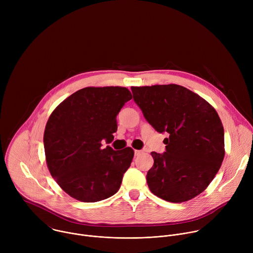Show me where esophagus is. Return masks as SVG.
Wrapping results in <instances>:
<instances>
[{
  "label": "esophagus",
  "mask_w": 253,
  "mask_h": 253,
  "mask_svg": "<svg viewBox=\"0 0 253 253\" xmlns=\"http://www.w3.org/2000/svg\"><path fill=\"white\" fill-rule=\"evenodd\" d=\"M134 153H135V155L137 156V155H140V154L142 153V151H141V150H135V151H134Z\"/></svg>",
  "instance_id": "34e87169"
}]
</instances>
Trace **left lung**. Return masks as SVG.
I'll return each mask as SVG.
<instances>
[{
    "label": "left lung",
    "mask_w": 253,
    "mask_h": 253,
    "mask_svg": "<svg viewBox=\"0 0 253 253\" xmlns=\"http://www.w3.org/2000/svg\"><path fill=\"white\" fill-rule=\"evenodd\" d=\"M145 119L162 133L166 152L154 159L146 179L159 198L181 203L202 193L224 158V129L214 108L198 94L176 85L131 87Z\"/></svg>",
    "instance_id": "1"
}]
</instances>
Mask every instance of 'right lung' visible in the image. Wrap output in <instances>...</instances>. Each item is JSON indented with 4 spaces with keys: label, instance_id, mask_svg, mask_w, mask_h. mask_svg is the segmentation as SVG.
I'll return each instance as SVG.
<instances>
[{
    "label": "right lung",
    "instance_id": "1",
    "mask_svg": "<svg viewBox=\"0 0 253 253\" xmlns=\"http://www.w3.org/2000/svg\"><path fill=\"white\" fill-rule=\"evenodd\" d=\"M132 99L125 87H86L61 102L44 132L46 163L58 185L82 202L114 195L130 167L134 150L102 148L117 131L116 117Z\"/></svg>",
    "mask_w": 253,
    "mask_h": 253
}]
</instances>
